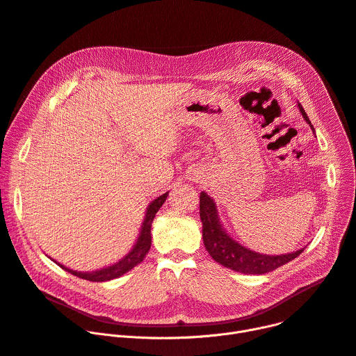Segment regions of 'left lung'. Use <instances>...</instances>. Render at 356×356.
<instances>
[{"mask_svg":"<svg viewBox=\"0 0 356 356\" xmlns=\"http://www.w3.org/2000/svg\"><path fill=\"white\" fill-rule=\"evenodd\" d=\"M298 106L303 119L309 123L310 129L315 132V128H313V124L310 123L303 106L299 102H298ZM200 218L202 222V240H204L207 252L210 253V256L217 263H220L227 268L238 271V273H244V275L268 273V271L276 270L277 267L296 259L305 250L303 247L300 250H296L293 253L270 256V254H261V253L253 252V250L244 247L225 232V228L220 221L217 205L214 200L205 191L200 194Z\"/></svg>","mask_w":356,"mask_h":356,"instance_id":"left-lung-1","label":"left lung"}]
</instances>
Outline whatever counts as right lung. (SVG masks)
<instances>
[{"mask_svg": "<svg viewBox=\"0 0 356 356\" xmlns=\"http://www.w3.org/2000/svg\"><path fill=\"white\" fill-rule=\"evenodd\" d=\"M166 197H168V193H165L162 195H159L158 198H155L148 208H146V213H145V218L140 227V232L138 236L136 243L134 244L131 252L124 256L123 259H120L119 261H116L115 264H111L108 267H103L99 270H93V271H76L72 270L66 266H63L60 263H57L61 268H65L69 273L80 277V279H85L89 282H108V280H113L118 279L120 276H123L124 273H128L131 271L135 266H138L145 256L148 254L149 248H151V227H152V221L155 218V214L158 213L159 208L162 207V204L165 202Z\"/></svg>", "mask_w": 356, "mask_h": 356, "instance_id": "1", "label": "right lung"}]
</instances>
